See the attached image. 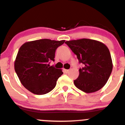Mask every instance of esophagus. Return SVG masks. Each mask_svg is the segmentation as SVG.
<instances>
[{
    "label": "esophagus",
    "mask_w": 125,
    "mask_h": 125,
    "mask_svg": "<svg viewBox=\"0 0 125 125\" xmlns=\"http://www.w3.org/2000/svg\"><path fill=\"white\" fill-rule=\"evenodd\" d=\"M64 71H65V73H68L69 71H70V70H64Z\"/></svg>",
    "instance_id": "obj_1"
}]
</instances>
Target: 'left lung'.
<instances>
[{
  "label": "left lung",
  "mask_w": 125,
  "mask_h": 125,
  "mask_svg": "<svg viewBox=\"0 0 125 125\" xmlns=\"http://www.w3.org/2000/svg\"><path fill=\"white\" fill-rule=\"evenodd\" d=\"M84 67L74 80L75 86L86 93H94L105 85L113 70L109 49L103 43L89 39L65 42Z\"/></svg>",
  "instance_id": "obj_1"
}]
</instances>
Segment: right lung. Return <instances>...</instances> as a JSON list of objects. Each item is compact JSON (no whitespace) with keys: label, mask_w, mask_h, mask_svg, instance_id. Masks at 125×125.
<instances>
[{"label":"right lung","mask_w":125,"mask_h":125,"mask_svg":"<svg viewBox=\"0 0 125 125\" xmlns=\"http://www.w3.org/2000/svg\"><path fill=\"white\" fill-rule=\"evenodd\" d=\"M65 40L40 39L25 42L19 50L14 70L26 89L37 95L48 93L55 88L62 70L50 66L54 60L55 52Z\"/></svg>","instance_id":"1"}]
</instances>
